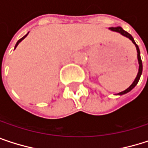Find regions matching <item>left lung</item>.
Instances as JSON below:
<instances>
[{
	"mask_svg": "<svg viewBox=\"0 0 148 148\" xmlns=\"http://www.w3.org/2000/svg\"><path fill=\"white\" fill-rule=\"evenodd\" d=\"M110 31H112V32H118V33H120L121 35H123V37H126L127 38H129L130 40H131L132 41V43H133L134 46H135V48H136V50H137V59H138V63H139V70H138V74L136 75V77H135V79H134V82L130 86V87H128L126 90H124V91H123V92H119V93H117L116 95H123V94H126V93H128V92H130L132 89H133L134 87L137 85V83L139 82V79H140V75L142 74V62H141V59H140V49H139V47H138V45L135 44V42H134V40L133 37L129 33V32H125L121 26H117V27H110L109 28Z\"/></svg>",
	"mask_w": 148,
	"mask_h": 148,
	"instance_id": "obj_1",
	"label": "left lung"
}]
</instances>
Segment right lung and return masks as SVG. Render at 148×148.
<instances>
[{
    "mask_svg": "<svg viewBox=\"0 0 148 148\" xmlns=\"http://www.w3.org/2000/svg\"><path fill=\"white\" fill-rule=\"evenodd\" d=\"M28 33H29V32H28ZM28 33H27L26 35H25V36H24L23 38H20V39H19V40H18V42L16 43V45H15V47H14V49H16V47L18 46V44H19V43H20V42H21V41L23 40V39H25V37H26V36L28 35Z\"/></svg>",
    "mask_w": 148,
    "mask_h": 148,
    "instance_id": "add662e5",
    "label": "right lung"
}]
</instances>
